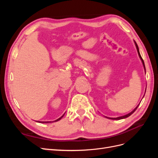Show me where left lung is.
Returning <instances> with one entry per match:
<instances>
[{"mask_svg": "<svg viewBox=\"0 0 158 158\" xmlns=\"http://www.w3.org/2000/svg\"><path fill=\"white\" fill-rule=\"evenodd\" d=\"M134 42H135V45H136V49H137V51H138V55H139V57H140V59H141V60H142V64H143V66H144V70H145V73H146V68H145V65H144V60H143V59H142V56H141V55H140V52H139V49H138V45L136 44V41H134ZM145 92H146V91H145ZM138 106H139V105H138ZM138 106H136V107L133 110V111H132L131 113H128V114H125V115H123V116H121V117H116V118H111V117H106V118H109V119H112V120H120V119H123V118H127V117H128L129 116H131V114L135 112L136 110V109L138 108Z\"/></svg>", "mask_w": 158, "mask_h": 158, "instance_id": "8db88e82", "label": "left lung"}]
</instances>
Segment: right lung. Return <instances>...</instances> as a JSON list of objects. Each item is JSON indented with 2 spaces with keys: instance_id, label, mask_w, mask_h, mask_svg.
<instances>
[{
  "instance_id": "right-lung-1",
  "label": "right lung",
  "mask_w": 158,
  "mask_h": 158,
  "mask_svg": "<svg viewBox=\"0 0 158 158\" xmlns=\"http://www.w3.org/2000/svg\"><path fill=\"white\" fill-rule=\"evenodd\" d=\"M64 114L62 117H60V118H59L58 119H56V120H55V121H52V122H56V121H59V120H60V119L63 117V116H64ZM38 123H51V121H38Z\"/></svg>"
}]
</instances>
